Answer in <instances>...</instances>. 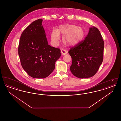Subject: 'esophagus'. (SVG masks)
Returning a JSON list of instances; mask_svg holds the SVG:
<instances>
[{
  "label": "esophagus",
  "mask_w": 121,
  "mask_h": 121,
  "mask_svg": "<svg viewBox=\"0 0 121 121\" xmlns=\"http://www.w3.org/2000/svg\"><path fill=\"white\" fill-rule=\"evenodd\" d=\"M61 52L62 55H65V54H67V52L64 50H61Z\"/></svg>",
  "instance_id": "esophagus-1"
}]
</instances>
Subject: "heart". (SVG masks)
Instances as JSON below:
<instances>
[{
    "label": "heart",
    "instance_id": "1",
    "mask_svg": "<svg viewBox=\"0 0 121 121\" xmlns=\"http://www.w3.org/2000/svg\"><path fill=\"white\" fill-rule=\"evenodd\" d=\"M63 36V43L69 46H73L82 40L84 36L83 29L77 25L66 24L61 25L57 30H53L51 34L52 44L56 46L59 39V35Z\"/></svg>",
    "mask_w": 121,
    "mask_h": 121
}]
</instances>
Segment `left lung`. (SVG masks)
I'll return each mask as SVG.
<instances>
[{"label": "left lung", "instance_id": "obj_1", "mask_svg": "<svg viewBox=\"0 0 121 121\" xmlns=\"http://www.w3.org/2000/svg\"><path fill=\"white\" fill-rule=\"evenodd\" d=\"M104 42L99 30L92 26L85 39L71 48V73L79 78L92 77L97 72L104 59Z\"/></svg>", "mask_w": 121, "mask_h": 121}]
</instances>
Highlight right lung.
Wrapping results in <instances>:
<instances>
[{"instance_id":"obj_1","label":"right lung","mask_w":121,"mask_h":121,"mask_svg":"<svg viewBox=\"0 0 121 121\" xmlns=\"http://www.w3.org/2000/svg\"><path fill=\"white\" fill-rule=\"evenodd\" d=\"M42 22L43 19L36 20L25 29L18 48L23 69L35 78H44L50 75L61 55L60 49L48 45Z\"/></svg>"}]
</instances>
